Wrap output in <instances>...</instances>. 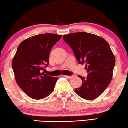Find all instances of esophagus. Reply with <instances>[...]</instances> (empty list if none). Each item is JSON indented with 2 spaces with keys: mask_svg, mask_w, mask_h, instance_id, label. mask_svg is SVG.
I'll return each mask as SVG.
<instances>
[{
  "mask_svg": "<svg viewBox=\"0 0 128 128\" xmlns=\"http://www.w3.org/2000/svg\"><path fill=\"white\" fill-rule=\"evenodd\" d=\"M65 77H66L67 78H70H70H72V77H73V76H66Z\"/></svg>",
  "mask_w": 128,
  "mask_h": 128,
  "instance_id": "1",
  "label": "esophagus"
}]
</instances>
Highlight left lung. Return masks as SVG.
Instances as JSON below:
<instances>
[{
    "label": "left lung",
    "instance_id": "8db88e82",
    "mask_svg": "<svg viewBox=\"0 0 128 128\" xmlns=\"http://www.w3.org/2000/svg\"><path fill=\"white\" fill-rule=\"evenodd\" d=\"M73 50L78 64H85L86 78L81 76L82 84L75 89L76 94L85 100L97 98L110 84L116 58L110 46L102 37L86 32L63 36Z\"/></svg>",
    "mask_w": 128,
    "mask_h": 128
}]
</instances>
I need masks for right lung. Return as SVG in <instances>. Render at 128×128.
<instances>
[{"label":"right lung","instance_id":"1","mask_svg":"<svg viewBox=\"0 0 128 128\" xmlns=\"http://www.w3.org/2000/svg\"><path fill=\"white\" fill-rule=\"evenodd\" d=\"M62 35L46 33L30 37L22 42L12 60L16 81L30 97L40 100L52 93L58 78L43 72L49 64L51 48Z\"/></svg>","mask_w":128,"mask_h":128}]
</instances>
